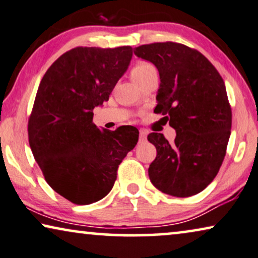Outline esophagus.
Listing matches in <instances>:
<instances>
[{"instance_id": "esophagus-1", "label": "esophagus", "mask_w": 258, "mask_h": 258, "mask_svg": "<svg viewBox=\"0 0 258 258\" xmlns=\"http://www.w3.org/2000/svg\"><path fill=\"white\" fill-rule=\"evenodd\" d=\"M146 137H147L146 131L140 130V132H139V141H140V143H144V141L146 140Z\"/></svg>"}]
</instances>
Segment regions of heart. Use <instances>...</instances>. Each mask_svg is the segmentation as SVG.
Segmentation results:
<instances>
[{
    "label": "heart",
    "mask_w": 258,
    "mask_h": 258,
    "mask_svg": "<svg viewBox=\"0 0 258 258\" xmlns=\"http://www.w3.org/2000/svg\"><path fill=\"white\" fill-rule=\"evenodd\" d=\"M151 71H155V68L153 65L147 63V61H138V63L134 65L132 70H131V76H132L133 81H137L145 76L148 72Z\"/></svg>",
    "instance_id": "1"
}]
</instances>
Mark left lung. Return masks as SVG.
I'll return each instance as SVG.
<instances>
[{
	"instance_id": "8db88e82",
	"label": "left lung",
	"mask_w": 258,
	"mask_h": 258,
	"mask_svg": "<svg viewBox=\"0 0 258 258\" xmlns=\"http://www.w3.org/2000/svg\"><path fill=\"white\" fill-rule=\"evenodd\" d=\"M134 55L151 61L160 76L154 112L176 131L173 144L148 134L157 148L151 182L172 197L200 193L222 165L231 128L226 85L215 67L198 50L174 42L140 45Z\"/></svg>"
}]
</instances>
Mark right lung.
<instances>
[{
  "instance_id": "obj_1",
  "label": "right lung",
  "mask_w": 258,
  "mask_h": 258,
  "mask_svg": "<svg viewBox=\"0 0 258 258\" xmlns=\"http://www.w3.org/2000/svg\"><path fill=\"white\" fill-rule=\"evenodd\" d=\"M131 46L78 48L65 52L42 78L28 122L29 145L49 186L76 205L106 197L117 170L138 143L139 131L99 130L101 106L127 70Z\"/></svg>"
}]
</instances>
